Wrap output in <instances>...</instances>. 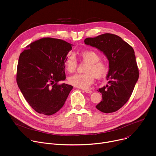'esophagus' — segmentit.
I'll return each mask as SVG.
<instances>
[{"label":"esophagus","mask_w":156,"mask_h":156,"mask_svg":"<svg viewBox=\"0 0 156 156\" xmlns=\"http://www.w3.org/2000/svg\"><path fill=\"white\" fill-rule=\"evenodd\" d=\"M84 92L86 93H89V94H91L93 93V91L91 90H85Z\"/></svg>","instance_id":"obj_1"}]
</instances>
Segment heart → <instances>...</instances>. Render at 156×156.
<instances>
[{
	"instance_id": "obj_1",
	"label": "heart",
	"mask_w": 156,
	"mask_h": 156,
	"mask_svg": "<svg viewBox=\"0 0 156 156\" xmlns=\"http://www.w3.org/2000/svg\"><path fill=\"white\" fill-rule=\"evenodd\" d=\"M82 60L87 63L84 74H75L69 78L70 84L81 89H87L94 83V76L101 78L108 72V66L105 62L100 60L99 54L93 51H83L80 54ZM65 68L69 73L75 71L77 61L73 55H69L65 60Z\"/></svg>"
}]
</instances>
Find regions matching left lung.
<instances>
[{"instance_id": "8db88e82", "label": "left lung", "mask_w": 156, "mask_h": 156, "mask_svg": "<svg viewBox=\"0 0 156 156\" xmlns=\"http://www.w3.org/2000/svg\"><path fill=\"white\" fill-rule=\"evenodd\" d=\"M84 43L103 52L108 60V84L98 90L102 101L96 107L104 113L115 112L128 101L139 78L135 51L120 37L110 33L87 37Z\"/></svg>"}]
</instances>
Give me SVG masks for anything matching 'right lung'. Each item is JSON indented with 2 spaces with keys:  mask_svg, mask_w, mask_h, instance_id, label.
<instances>
[{
  "mask_svg": "<svg viewBox=\"0 0 156 156\" xmlns=\"http://www.w3.org/2000/svg\"><path fill=\"white\" fill-rule=\"evenodd\" d=\"M63 40L45 37L35 41L19 57L16 83L37 113L51 115L63 106L73 86L57 84L65 80V60L72 49Z\"/></svg>",
  "mask_w": 156,
  "mask_h": 156,
  "instance_id": "right-lung-1",
  "label": "right lung"
}]
</instances>
